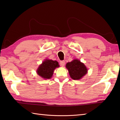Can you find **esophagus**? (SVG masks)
Masks as SVG:
<instances>
[{"mask_svg": "<svg viewBox=\"0 0 120 120\" xmlns=\"http://www.w3.org/2000/svg\"><path fill=\"white\" fill-rule=\"evenodd\" d=\"M60 64L61 66L63 67V66H64V64H65V61H61L60 62Z\"/></svg>", "mask_w": 120, "mask_h": 120, "instance_id": "obj_1", "label": "esophagus"}]
</instances>
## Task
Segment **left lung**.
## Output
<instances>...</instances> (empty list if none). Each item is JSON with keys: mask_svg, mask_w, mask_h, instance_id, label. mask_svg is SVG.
<instances>
[{"mask_svg": "<svg viewBox=\"0 0 120 120\" xmlns=\"http://www.w3.org/2000/svg\"><path fill=\"white\" fill-rule=\"evenodd\" d=\"M66 67L69 71L70 77L74 80L81 79L87 72V69L84 64L78 59H74L68 62Z\"/></svg>", "mask_w": 120, "mask_h": 120, "instance_id": "obj_1", "label": "left lung"}]
</instances>
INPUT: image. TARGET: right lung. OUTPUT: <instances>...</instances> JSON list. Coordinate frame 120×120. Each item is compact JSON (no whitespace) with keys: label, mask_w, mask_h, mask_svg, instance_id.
Segmentation results:
<instances>
[{"label":"right lung","mask_w":120,"mask_h":120,"mask_svg":"<svg viewBox=\"0 0 120 120\" xmlns=\"http://www.w3.org/2000/svg\"><path fill=\"white\" fill-rule=\"evenodd\" d=\"M59 67V64L56 61L46 59L39 66L37 73L44 79H50L52 77L55 69Z\"/></svg>","instance_id":"obj_1"}]
</instances>
